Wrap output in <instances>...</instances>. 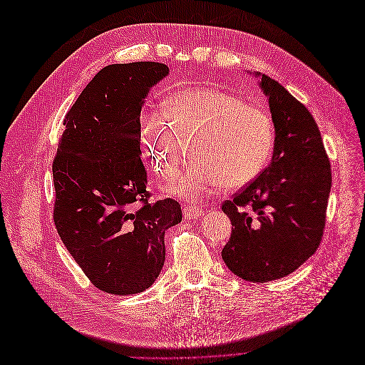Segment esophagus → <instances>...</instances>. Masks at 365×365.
<instances>
[{"label": "esophagus", "instance_id": "esophagus-1", "mask_svg": "<svg viewBox=\"0 0 365 365\" xmlns=\"http://www.w3.org/2000/svg\"><path fill=\"white\" fill-rule=\"evenodd\" d=\"M202 210L200 207H195V205H184V217L187 220H192V219H197L202 216Z\"/></svg>", "mask_w": 365, "mask_h": 365}]
</instances>
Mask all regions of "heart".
I'll use <instances>...</instances> for the list:
<instances>
[{"label": "heart", "mask_w": 365, "mask_h": 365, "mask_svg": "<svg viewBox=\"0 0 365 365\" xmlns=\"http://www.w3.org/2000/svg\"><path fill=\"white\" fill-rule=\"evenodd\" d=\"M165 112L141 113L140 141L152 170L170 178L185 155V143L193 140L195 160L169 187L175 195L200 200L222 184L236 189L269 161L275 140L271 114L233 93L185 88L165 98Z\"/></svg>", "instance_id": "1"}]
</instances>
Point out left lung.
Returning a JSON list of instances; mask_svg holds the SVG:
<instances>
[{
	"instance_id": "8db88e82",
	"label": "left lung",
	"mask_w": 365,
	"mask_h": 365,
	"mask_svg": "<svg viewBox=\"0 0 365 365\" xmlns=\"http://www.w3.org/2000/svg\"><path fill=\"white\" fill-rule=\"evenodd\" d=\"M260 88L275 128L272 160L222 204L233 225L222 259L237 277L254 283L284 277L317 251L332 187L330 161L311 113L267 74L260 76Z\"/></svg>"
}]
</instances>
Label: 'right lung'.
I'll return each instance as SVG.
<instances>
[{
  "label": "right lung",
  "mask_w": 365,
  "mask_h": 365,
  "mask_svg": "<svg viewBox=\"0 0 365 365\" xmlns=\"http://www.w3.org/2000/svg\"><path fill=\"white\" fill-rule=\"evenodd\" d=\"M165 63H113L85 86L63 118L53 160V219L90 282L114 295L150 288L165 259V230L180 224L172 197L150 202L140 150V113Z\"/></svg>",
  "instance_id": "1"
}]
</instances>
